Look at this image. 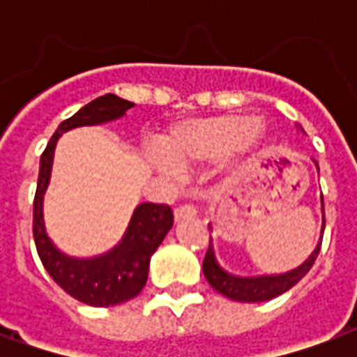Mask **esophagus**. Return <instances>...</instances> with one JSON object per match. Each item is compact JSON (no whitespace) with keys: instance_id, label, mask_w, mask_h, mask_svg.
I'll return each mask as SVG.
<instances>
[{"instance_id":"esophagus-1","label":"esophagus","mask_w":357,"mask_h":357,"mask_svg":"<svg viewBox=\"0 0 357 357\" xmlns=\"http://www.w3.org/2000/svg\"><path fill=\"white\" fill-rule=\"evenodd\" d=\"M174 216H176V220H185V218L197 216V206L195 204H181V206L174 210Z\"/></svg>"}]
</instances>
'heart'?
Returning a JSON list of instances; mask_svg holds the SVG:
<instances>
[{"label": "heart", "mask_w": 357, "mask_h": 357, "mask_svg": "<svg viewBox=\"0 0 357 357\" xmlns=\"http://www.w3.org/2000/svg\"><path fill=\"white\" fill-rule=\"evenodd\" d=\"M262 137V122L252 116L220 114L176 126L162 139V151L170 162L187 168L218 160L233 151L248 153Z\"/></svg>", "instance_id": "heart-1"}]
</instances>
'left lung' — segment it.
<instances>
[{"instance_id": "obj_1", "label": "left lung", "mask_w": 357, "mask_h": 357, "mask_svg": "<svg viewBox=\"0 0 357 357\" xmlns=\"http://www.w3.org/2000/svg\"><path fill=\"white\" fill-rule=\"evenodd\" d=\"M315 166H317V162H315ZM317 170H319V166H317ZM323 227H325V212H323ZM319 248H321V241H319V245L315 247V250L306 262L296 269L289 271V273L262 277H237L229 273V271H225L220 266V262L216 260L214 247H212V237H210L208 250H206L204 262H202V271H204L206 281L212 284V289H216L220 294H224L227 298L237 300V302H266V300H271L279 296V294H283V292H287L298 283L300 279L312 269L315 258L319 255Z\"/></svg>"}]
</instances>
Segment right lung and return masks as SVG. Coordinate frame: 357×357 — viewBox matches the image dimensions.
<instances>
[{
  "instance_id": "1",
  "label": "right lung",
  "mask_w": 357,
  "mask_h": 357,
  "mask_svg": "<svg viewBox=\"0 0 357 357\" xmlns=\"http://www.w3.org/2000/svg\"><path fill=\"white\" fill-rule=\"evenodd\" d=\"M133 102L107 93L82 107L74 116L61 122L40 158V178L34 197V241L43 268L70 296L88 306L109 307L137 296L147 283L149 262L174 225L168 204L143 202L133 212L124 237L110 252L95 258H73L61 252L45 233L43 195L50 185L51 164L57 139L68 130L95 126L124 116Z\"/></svg>"
}]
</instances>
